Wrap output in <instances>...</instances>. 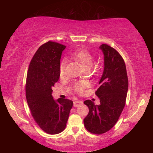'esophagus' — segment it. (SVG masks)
I'll return each mask as SVG.
<instances>
[{
  "mask_svg": "<svg viewBox=\"0 0 153 153\" xmlns=\"http://www.w3.org/2000/svg\"><path fill=\"white\" fill-rule=\"evenodd\" d=\"M83 104V102L81 100H76V101L74 102V107H77L79 106L82 105Z\"/></svg>",
  "mask_w": 153,
  "mask_h": 153,
  "instance_id": "1",
  "label": "esophagus"
}]
</instances>
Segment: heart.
Listing matches in <instances>:
<instances>
[{"mask_svg": "<svg viewBox=\"0 0 153 153\" xmlns=\"http://www.w3.org/2000/svg\"><path fill=\"white\" fill-rule=\"evenodd\" d=\"M72 58L74 60L78 61L81 64L84 70H89L94 64V58L88 51L86 50H78L75 52L72 55ZM67 66V62L63 61L59 67V74L61 77H63L65 73V68ZM88 87V84L84 82H79L74 85L73 88L75 92L77 94H82L84 92L85 89Z\"/></svg>", "mask_w": 153, "mask_h": 153, "instance_id": "b5f03b06", "label": "heart"}]
</instances>
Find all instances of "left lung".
Returning <instances> with one entry per match:
<instances>
[{
  "mask_svg": "<svg viewBox=\"0 0 153 153\" xmlns=\"http://www.w3.org/2000/svg\"><path fill=\"white\" fill-rule=\"evenodd\" d=\"M104 54V71L99 81L100 86L95 94L100 99V105H95L90 100H85L89 113L84 120L88 131L102 134L117 123L126 105L128 90L126 67L122 56L106 44L100 46Z\"/></svg>",
  "mask_w": 153,
  "mask_h": 153,
  "instance_id": "left-lung-1",
  "label": "left lung"
}]
</instances>
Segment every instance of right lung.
Instances as JSON below:
<instances>
[{
  "mask_svg": "<svg viewBox=\"0 0 153 153\" xmlns=\"http://www.w3.org/2000/svg\"><path fill=\"white\" fill-rule=\"evenodd\" d=\"M65 46L48 41L40 46L28 68L25 95L33 118L44 131L56 134L66 127L73 101L54 100L52 88L60 77L59 67Z\"/></svg>",
  "mask_w": 153,
  "mask_h": 153,
  "instance_id": "obj_1",
  "label": "right lung"
}]
</instances>
